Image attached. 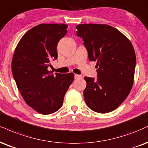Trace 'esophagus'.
Instances as JSON below:
<instances>
[{
	"instance_id": "34e87169",
	"label": "esophagus",
	"mask_w": 148,
	"mask_h": 148,
	"mask_svg": "<svg viewBox=\"0 0 148 148\" xmlns=\"http://www.w3.org/2000/svg\"><path fill=\"white\" fill-rule=\"evenodd\" d=\"M83 77L81 75H79V74H75L74 75V78H75L76 79H81V78Z\"/></svg>"
}]
</instances>
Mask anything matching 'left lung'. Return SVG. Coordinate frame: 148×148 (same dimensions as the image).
Wrapping results in <instances>:
<instances>
[{"instance_id":"left-lung-1","label":"left lung","mask_w":148,"mask_h":148,"mask_svg":"<svg viewBox=\"0 0 148 148\" xmlns=\"http://www.w3.org/2000/svg\"><path fill=\"white\" fill-rule=\"evenodd\" d=\"M76 35L82 38L89 60L97 61V79L85 76V101L92 110L108 113L116 109L129 95L136 67L131 42L113 27L81 24Z\"/></svg>"}]
</instances>
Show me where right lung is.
Listing matches in <instances>:
<instances>
[{
	"label": "right lung",
	"mask_w": 148,
	"mask_h": 148,
	"mask_svg": "<svg viewBox=\"0 0 148 148\" xmlns=\"http://www.w3.org/2000/svg\"><path fill=\"white\" fill-rule=\"evenodd\" d=\"M65 24H40L23 35L16 47L12 71L27 104L42 114L61 108L65 94L74 79L73 73L48 71L50 60L58 58L56 47L67 33Z\"/></svg>",
	"instance_id": "obj_1"
}]
</instances>
